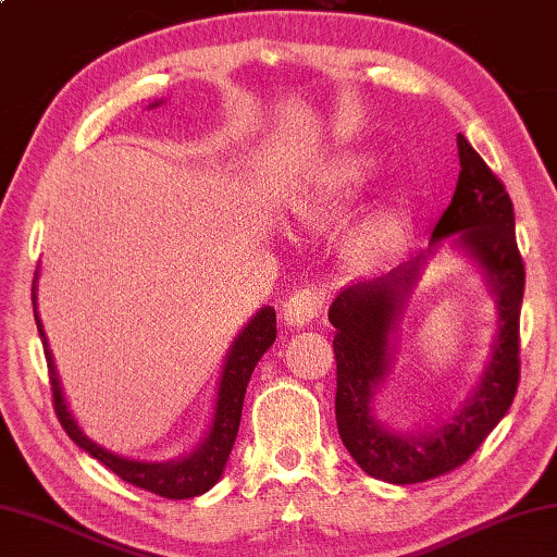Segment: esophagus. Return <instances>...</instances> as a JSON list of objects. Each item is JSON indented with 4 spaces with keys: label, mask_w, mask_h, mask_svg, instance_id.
<instances>
[{
    "label": "esophagus",
    "mask_w": 557,
    "mask_h": 557,
    "mask_svg": "<svg viewBox=\"0 0 557 557\" xmlns=\"http://www.w3.org/2000/svg\"><path fill=\"white\" fill-rule=\"evenodd\" d=\"M321 309H323L321 292H317L313 287L299 289L285 301V305H282V321H285L287 326L305 329L309 321L319 317Z\"/></svg>",
    "instance_id": "obj_1"
}]
</instances>
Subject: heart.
<instances>
[{
    "mask_svg": "<svg viewBox=\"0 0 557 557\" xmlns=\"http://www.w3.org/2000/svg\"><path fill=\"white\" fill-rule=\"evenodd\" d=\"M377 158L370 153H346L317 170L307 189L295 201V214L311 228H326L348 219L372 185ZM399 219L392 211H382L370 219L352 238V256L360 262L380 258L397 236Z\"/></svg>",
    "mask_w": 557,
    "mask_h": 557,
    "instance_id": "1",
    "label": "heart"
}]
</instances>
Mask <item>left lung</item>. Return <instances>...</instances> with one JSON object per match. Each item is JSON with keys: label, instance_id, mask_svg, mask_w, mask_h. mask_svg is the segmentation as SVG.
I'll list each match as a JSON object with an SVG mask.
<instances>
[{"label": "left lung", "instance_id": "8db88e82", "mask_svg": "<svg viewBox=\"0 0 557 557\" xmlns=\"http://www.w3.org/2000/svg\"><path fill=\"white\" fill-rule=\"evenodd\" d=\"M460 175L448 209L433 228L429 248L382 275L358 280L333 299L329 321L336 329V423L348 448L370 478L417 484L441 478L470 458L509 411L519 387V317L523 260L513 231V205L468 138L458 134ZM450 237L483 268L498 305V336L483 377L453 418L431 432L394 434L371 411V397L391 369L403 301L441 239Z\"/></svg>", "mask_w": 557, "mask_h": 557}]
</instances>
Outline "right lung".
<instances>
[{
  "instance_id": "obj_1",
  "label": "right lung",
  "mask_w": 557,
  "mask_h": 557,
  "mask_svg": "<svg viewBox=\"0 0 557 557\" xmlns=\"http://www.w3.org/2000/svg\"><path fill=\"white\" fill-rule=\"evenodd\" d=\"M153 107H158V102ZM36 280H34V295H32L34 317H36L40 341H44L50 389H53V407L58 413V421L63 423L67 436L73 438L85 453L92 455L95 460L102 462L104 468L119 474L121 480L134 484V487L153 492L158 497L189 499V497H199V494H205L207 490L214 487L221 478V472L226 468L228 453L234 448V441L238 436L240 411H244V397H246V387L250 382L252 370H256L262 352L275 343V336H277L275 309L262 307L256 317L248 321V326L238 333L234 346H231L228 356L224 360V370H221V380H219L214 421H211V429L207 436L201 438L199 446L189 455H185V458L168 460V462H144V460L121 458V455L97 446V443L92 438H87L83 429L77 426L75 417L67 409L63 387H60L53 352L48 348L44 323L38 319Z\"/></svg>"
}]
</instances>
